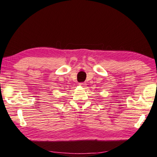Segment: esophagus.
Wrapping results in <instances>:
<instances>
[{
  "label": "esophagus",
  "mask_w": 157,
  "mask_h": 157,
  "mask_svg": "<svg viewBox=\"0 0 157 157\" xmlns=\"http://www.w3.org/2000/svg\"><path fill=\"white\" fill-rule=\"evenodd\" d=\"M79 85L82 86H84L86 85V84H85V83H84V82H80V83H79Z\"/></svg>",
  "instance_id": "obj_1"
}]
</instances>
